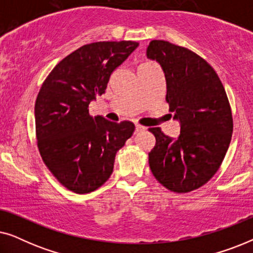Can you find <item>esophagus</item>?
Returning <instances> with one entry per match:
<instances>
[{"label":"esophagus","instance_id":"obj_1","mask_svg":"<svg viewBox=\"0 0 253 253\" xmlns=\"http://www.w3.org/2000/svg\"><path fill=\"white\" fill-rule=\"evenodd\" d=\"M145 127L143 126H139V124H136V129H134V133H139L141 131H144Z\"/></svg>","mask_w":253,"mask_h":253}]
</instances>
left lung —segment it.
Listing matches in <instances>:
<instances>
[{
  "label": "left lung",
  "instance_id": "1",
  "mask_svg": "<svg viewBox=\"0 0 253 253\" xmlns=\"http://www.w3.org/2000/svg\"><path fill=\"white\" fill-rule=\"evenodd\" d=\"M146 55L164 70L166 101L181 126L177 138L148 129L157 140L148 153L152 174L170 191H193L213 177L229 147L233 116L226 91L214 69L188 48L152 40Z\"/></svg>",
  "mask_w": 253,
  "mask_h": 253
}]
</instances>
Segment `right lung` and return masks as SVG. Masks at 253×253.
<instances>
[{
    "label": "right lung",
    "instance_id": "1",
    "mask_svg": "<svg viewBox=\"0 0 253 253\" xmlns=\"http://www.w3.org/2000/svg\"><path fill=\"white\" fill-rule=\"evenodd\" d=\"M136 41H100L56 64L34 106L38 148L55 178L70 191L88 193L112 175L115 155L132 136L130 121L92 117L88 105L105 93L110 75L138 47Z\"/></svg>",
    "mask_w": 253,
    "mask_h": 253
}]
</instances>
